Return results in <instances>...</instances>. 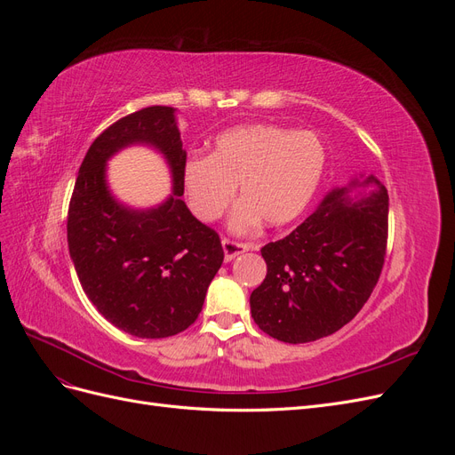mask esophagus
<instances>
[{
  "instance_id": "esophagus-1",
  "label": "esophagus",
  "mask_w": 455,
  "mask_h": 455,
  "mask_svg": "<svg viewBox=\"0 0 455 455\" xmlns=\"http://www.w3.org/2000/svg\"><path fill=\"white\" fill-rule=\"evenodd\" d=\"M222 249H224V259H226V261H231V259H235L239 254H243V252H246V251H251V244L224 239V241H222Z\"/></svg>"
}]
</instances>
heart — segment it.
I'll list each match as a JSON object with an SVG mask.
<instances>
[{
	"label": "heart",
	"instance_id": "1",
	"mask_svg": "<svg viewBox=\"0 0 455 455\" xmlns=\"http://www.w3.org/2000/svg\"><path fill=\"white\" fill-rule=\"evenodd\" d=\"M328 151L313 131L244 125L222 132L211 156L184 163L182 186L189 209L214 222L241 188L243 203L229 216V229L246 233L261 222L273 228L306 212L326 172Z\"/></svg>",
	"mask_w": 455,
	"mask_h": 455
}]
</instances>
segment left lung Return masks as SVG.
<instances>
[{"mask_svg": "<svg viewBox=\"0 0 455 455\" xmlns=\"http://www.w3.org/2000/svg\"><path fill=\"white\" fill-rule=\"evenodd\" d=\"M387 216V189L374 174H361L330 191L291 235L266 244L267 275L251 294L259 330L306 343L347 324L379 279Z\"/></svg>", "mask_w": 455, "mask_h": 455, "instance_id": "8db88e82", "label": "left lung"}]
</instances>
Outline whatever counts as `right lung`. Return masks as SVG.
<instances>
[{"instance_id":"add662e5","label":"right lung","mask_w":455,"mask_h":455,"mask_svg":"<svg viewBox=\"0 0 455 455\" xmlns=\"http://www.w3.org/2000/svg\"><path fill=\"white\" fill-rule=\"evenodd\" d=\"M132 145L157 150L172 171V196L148 210L119 202L107 184V161ZM184 163L176 109L149 106L108 127L77 172L68 211L76 273L104 319L136 338H169L194 324L224 261L218 233L182 201Z\"/></svg>"}]
</instances>
